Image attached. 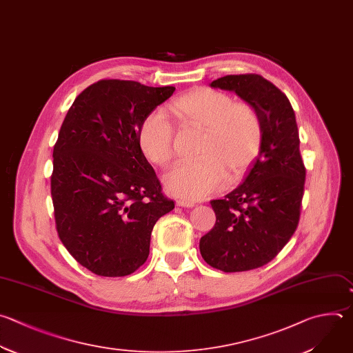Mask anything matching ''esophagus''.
<instances>
[{
	"label": "esophagus",
	"instance_id": "1",
	"mask_svg": "<svg viewBox=\"0 0 353 353\" xmlns=\"http://www.w3.org/2000/svg\"><path fill=\"white\" fill-rule=\"evenodd\" d=\"M176 205H177V206H180V208H192V206H194V202H190V201H181V199H179V201L176 202Z\"/></svg>",
	"mask_w": 353,
	"mask_h": 353
}]
</instances>
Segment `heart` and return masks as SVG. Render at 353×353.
Segmentation results:
<instances>
[{
  "label": "heart",
  "instance_id": "obj_1",
  "mask_svg": "<svg viewBox=\"0 0 353 353\" xmlns=\"http://www.w3.org/2000/svg\"><path fill=\"white\" fill-rule=\"evenodd\" d=\"M181 119L203 129L198 148L199 159L181 161L165 176L169 194L198 201L223 188L231 173L241 172L258 154L262 143V121L247 102H234L221 91L196 88L173 103ZM174 129L168 113L158 108L150 112L139 129V145L145 158L159 166L173 155Z\"/></svg>",
  "mask_w": 353,
  "mask_h": 353
}]
</instances>
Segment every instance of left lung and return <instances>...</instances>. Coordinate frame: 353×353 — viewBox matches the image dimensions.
<instances>
[{
    "label": "left lung",
    "mask_w": 353,
    "mask_h": 353,
    "mask_svg": "<svg viewBox=\"0 0 353 353\" xmlns=\"http://www.w3.org/2000/svg\"><path fill=\"white\" fill-rule=\"evenodd\" d=\"M213 88L234 91L262 121L259 154L243 184L210 205L214 227L199 241L203 261L221 272H247L269 263L296 230L306 169L287 95L261 74H228Z\"/></svg>",
    "instance_id": "left-lung-1"
}]
</instances>
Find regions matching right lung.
Returning <instances> with one entry per match:
<instances>
[{
	"label": "right lung",
	"mask_w": 353,
	"mask_h": 353,
	"mask_svg": "<svg viewBox=\"0 0 353 353\" xmlns=\"http://www.w3.org/2000/svg\"><path fill=\"white\" fill-rule=\"evenodd\" d=\"M132 80H99L77 95L54 147L51 196L69 254L102 277L134 273L151 232L174 208L139 145L144 117L174 92Z\"/></svg>",
	"instance_id": "right-lung-1"
}]
</instances>
